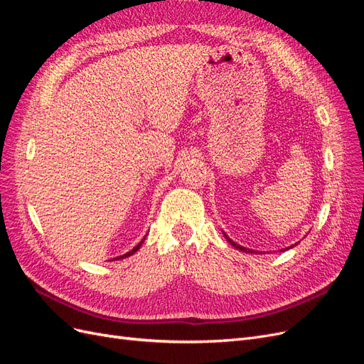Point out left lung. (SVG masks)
Wrapping results in <instances>:
<instances>
[{
    "mask_svg": "<svg viewBox=\"0 0 364 364\" xmlns=\"http://www.w3.org/2000/svg\"><path fill=\"white\" fill-rule=\"evenodd\" d=\"M223 235H225V238L229 241V245L230 246H234L235 249H238V250H241V252H247V253H258V252H255V250H252V249H247V247H243V246H240V245H237L235 243V241H232V240H230L225 232H223ZM297 243H294V245H291V246H289V247H285V249H282V252L284 250H289V249H291V247H294Z\"/></svg>",
    "mask_w": 364,
    "mask_h": 364,
    "instance_id": "left-lung-1",
    "label": "left lung"
}]
</instances>
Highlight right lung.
Masks as SVG:
<instances>
[{
    "mask_svg": "<svg viewBox=\"0 0 364 364\" xmlns=\"http://www.w3.org/2000/svg\"><path fill=\"white\" fill-rule=\"evenodd\" d=\"M144 240H146V237H144V238H142V240L139 241V243H138V245H136V246H135L134 249H132V250H129V252H126V253H124V255H119V257H117V258H112V259H117V261H118V259H124V258H129L130 255H134V253H135V252H138V250H139V247L142 246V243H144Z\"/></svg>",
    "mask_w": 364,
    "mask_h": 364,
    "instance_id": "1",
    "label": "right lung"
}]
</instances>
